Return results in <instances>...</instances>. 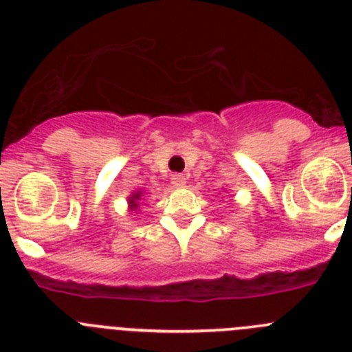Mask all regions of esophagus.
<instances>
[{
	"instance_id": "obj_1",
	"label": "esophagus",
	"mask_w": 352,
	"mask_h": 352,
	"mask_svg": "<svg viewBox=\"0 0 352 352\" xmlns=\"http://www.w3.org/2000/svg\"><path fill=\"white\" fill-rule=\"evenodd\" d=\"M170 183H173L174 186H183L186 183V178L183 176V174H173V178H170Z\"/></svg>"
}]
</instances>
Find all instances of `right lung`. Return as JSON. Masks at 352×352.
<instances>
[{
  "instance_id": "add662e5",
  "label": "right lung",
  "mask_w": 352,
  "mask_h": 352,
  "mask_svg": "<svg viewBox=\"0 0 352 352\" xmlns=\"http://www.w3.org/2000/svg\"><path fill=\"white\" fill-rule=\"evenodd\" d=\"M139 197H141V192H138V194H133V197H130V204H132V208H138Z\"/></svg>"
}]
</instances>
